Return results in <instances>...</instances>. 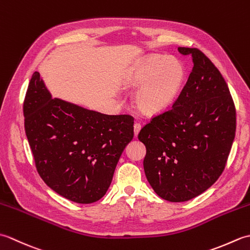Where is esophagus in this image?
<instances>
[{
    "mask_svg": "<svg viewBox=\"0 0 250 250\" xmlns=\"http://www.w3.org/2000/svg\"><path fill=\"white\" fill-rule=\"evenodd\" d=\"M142 129V125L139 124V122H135L134 124V135L137 136V134L140 133V131Z\"/></svg>",
    "mask_w": 250,
    "mask_h": 250,
    "instance_id": "esophagus-1",
    "label": "esophagus"
}]
</instances>
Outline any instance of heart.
Here are the masks:
<instances>
[{
  "mask_svg": "<svg viewBox=\"0 0 250 250\" xmlns=\"http://www.w3.org/2000/svg\"><path fill=\"white\" fill-rule=\"evenodd\" d=\"M186 77L183 62L173 57L152 55L137 62L128 75V83L140 88L136 105L147 115L167 110L176 101Z\"/></svg>",
  "mask_w": 250,
  "mask_h": 250,
  "instance_id": "b5f03b06",
  "label": "heart"
}]
</instances>
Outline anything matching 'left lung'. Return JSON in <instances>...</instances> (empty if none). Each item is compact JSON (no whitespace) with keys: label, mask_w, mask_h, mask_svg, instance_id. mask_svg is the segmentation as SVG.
<instances>
[{"label":"left lung","mask_w":250,"mask_h":250,"mask_svg":"<svg viewBox=\"0 0 250 250\" xmlns=\"http://www.w3.org/2000/svg\"><path fill=\"white\" fill-rule=\"evenodd\" d=\"M193 67L172 108L153 117L139 133L146 146L144 171L160 198L185 202L216 183L235 137L236 111L228 84L196 48L179 47Z\"/></svg>","instance_id":"left-lung-1"}]
</instances>
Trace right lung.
<instances>
[{"instance_id": "right-lung-1", "label": "right lung", "mask_w": 250, "mask_h": 250, "mask_svg": "<svg viewBox=\"0 0 250 250\" xmlns=\"http://www.w3.org/2000/svg\"><path fill=\"white\" fill-rule=\"evenodd\" d=\"M24 130L45 184L81 204L109 188L122 151L133 139V117L105 115L52 99L34 72L23 102Z\"/></svg>"}]
</instances>
